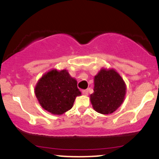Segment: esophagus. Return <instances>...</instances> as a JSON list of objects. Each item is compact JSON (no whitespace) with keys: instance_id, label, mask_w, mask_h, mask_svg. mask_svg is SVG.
<instances>
[{"instance_id":"34e87169","label":"esophagus","mask_w":159,"mask_h":159,"mask_svg":"<svg viewBox=\"0 0 159 159\" xmlns=\"http://www.w3.org/2000/svg\"><path fill=\"white\" fill-rule=\"evenodd\" d=\"M82 94H84V95H88V94H89V90H88V89L83 90V91H82Z\"/></svg>"}]
</instances>
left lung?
Instances as JSON below:
<instances>
[{"mask_svg":"<svg viewBox=\"0 0 159 159\" xmlns=\"http://www.w3.org/2000/svg\"><path fill=\"white\" fill-rule=\"evenodd\" d=\"M94 92L90 95L93 108L103 115L113 113L123 103L126 85L115 69L102 68L94 76Z\"/></svg>","mask_w":159,"mask_h":159,"instance_id":"obj_1","label":"left lung"}]
</instances>
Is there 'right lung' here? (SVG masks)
Wrapping results in <instances>:
<instances>
[{
  "label": "right lung",
  "instance_id": "1",
  "mask_svg": "<svg viewBox=\"0 0 159 159\" xmlns=\"http://www.w3.org/2000/svg\"><path fill=\"white\" fill-rule=\"evenodd\" d=\"M34 93L41 106L54 115L70 110L77 96L81 94L77 81L65 69L44 74L37 83Z\"/></svg>",
  "mask_w": 159,
  "mask_h": 159
}]
</instances>
